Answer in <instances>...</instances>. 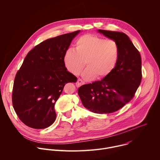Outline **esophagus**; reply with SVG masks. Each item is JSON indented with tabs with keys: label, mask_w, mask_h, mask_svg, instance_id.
Masks as SVG:
<instances>
[{
	"label": "esophagus",
	"mask_w": 160,
	"mask_h": 160,
	"mask_svg": "<svg viewBox=\"0 0 160 160\" xmlns=\"http://www.w3.org/2000/svg\"><path fill=\"white\" fill-rule=\"evenodd\" d=\"M84 84V82L81 79H78L76 83V85L77 87H79V86H81V85H82Z\"/></svg>",
	"instance_id": "1"
}]
</instances>
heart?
<instances>
[{"label": "heart", "mask_w": 160, "mask_h": 160, "mask_svg": "<svg viewBox=\"0 0 160 160\" xmlns=\"http://www.w3.org/2000/svg\"><path fill=\"white\" fill-rule=\"evenodd\" d=\"M119 54V46L115 40L84 35L76 40L75 50L69 48L66 52L63 63L70 72L79 75L86 62L88 68L82 73V78L87 81L95 77L103 79L115 69Z\"/></svg>", "instance_id": "1"}]
</instances>
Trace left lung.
Segmentation results:
<instances>
[{"label": "left lung", "mask_w": 160, "mask_h": 160, "mask_svg": "<svg viewBox=\"0 0 160 160\" xmlns=\"http://www.w3.org/2000/svg\"><path fill=\"white\" fill-rule=\"evenodd\" d=\"M98 31L117 42L120 49L118 62L108 76L81 86L78 92L82 105L89 111L110 113L122 108L134 97L142 79L141 57L126 34L103 29Z\"/></svg>", "instance_id": "8db88e82"}]
</instances>
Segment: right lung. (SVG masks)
<instances>
[{
	"instance_id": "add662e5",
	"label": "right lung",
	"mask_w": 160,
	"mask_h": 160,
	"mask_svg": "<svg viewBox=\"0 0 160 160\" xmlns=\"http://www.w3.org/2000/svg\"><path fill=\"white\" fill-rule=\"evenodd\" d=\"M80 30L48 39L27 54L13 85L12 105L19 119L41 129L55 120L54 106L66 84L77 78L67 71L63 56Z\"/></svg>"
}]
</instances>
